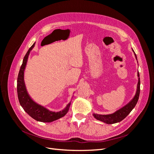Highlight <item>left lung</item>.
<instances>
[{
  "label": "left lung",
  "mask_w": 154,
  "mask_h": 154,
  "mask_svg": "<svg viewBox=\"0 0 154 154\" xmlns=\"http://www.w3.org/2000/svg\"><path fill=\"white\" fill-rule=\"evenodd\" d=\"M134 51V50H133ZM135 54V53H134ZM135 57H136L137 59L136 54H135ZM138 77H139V72H137ZM139 93H140V78H139L138 83H137V91L136 94L135 95L134 97L132 99L131 101H130V103L127 105H126L123 108L119 109V110L116 111V112L112 114H108V115H100L94 114L93 116L94 117L97 119L100 120L101 122H103L106 124H114L118 122H120L121 121L124 119L127 116L130 114V112L132 110V109L134 108L135 106L137 104V101L139 99Z\"/></svg>",
  "instance_id": "1"
}]
</instances>
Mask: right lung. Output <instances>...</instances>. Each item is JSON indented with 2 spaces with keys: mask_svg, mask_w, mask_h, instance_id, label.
I'll use <instances>...</instances> for the list:
<instances>
[{
  "mask_svg": "<svg viewBox=\"0 0 154 154\" xmlns=\"http://www.w3.org/2000/svg\"><path fill=\"white\" fill-rule=\"evenodd\" d=\"M35 45V43L33 44L26 54L24 59H23V62L20 67L19 72H18L17 78L18 98L22 108L31 118L38 121V122L49 123L63 117L67 113L71 103H69L67 105L66 108L62 111L54 112L50 111L44 108V106L36 103L35 101L32 100L27 94L24 81V71L30 51L34 48Z\"/></svg>",
  "mask_w": 154,
  "mask_h": 154,
  "instance_id": "obj_1",
  "label": "right lung"
}]
</instances>
